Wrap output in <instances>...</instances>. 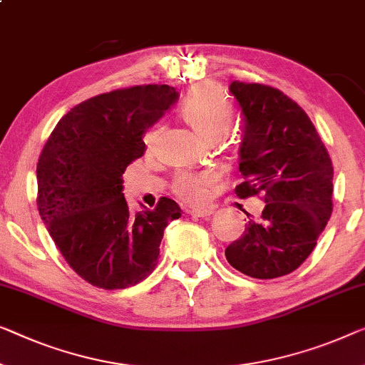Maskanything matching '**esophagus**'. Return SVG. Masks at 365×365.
I'll return each instance as SVG.
<instances>
[{"mask_svg":"<svg viewBox=\"0 0 365 365\" xmlns=\"http://www.w3.org/2000/svg\"><path fill=\"white\" fill-rule=\"evenodd\" d=\"M188 213L192 215V216H197V217H208V216L213 215V210H210V208H205V210H190Z\"/></svg>","mask_w":365,"mask_h":365,"instance_id":"34e87169","label":"esophagus"}]
</instances>
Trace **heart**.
<instances>
[{"label": "heart", "mask_w": 365, "mask_h": 365, "mask_svg": "<svg viewBox=\"0 0 365 365\" xmlns=\"http://www.w3.org/2000/svg\"><path fill=\"white\" fill-rule=\"evenodd\" d=\"M182 116L200 135L206 139L220 138L232 123V106L222 90L215 83H201L190 90L180 105ZM150 143V135H148ZM216 182V173L180 172L173 182V192L187 203L200 205L208 198L210 187Z\"/></svg>", "instance_id": "1"}]
</instances>
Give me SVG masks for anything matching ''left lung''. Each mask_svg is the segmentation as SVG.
<instances>
[{
    "label": "left lung",
    "mask_w": 365,
    "mask_h": 365,
    "mask_svg": "<svg viewBox=\"0 0 365 365\" xmlns=\"http://www.w3.org/2000/svg\"><path fill=\"white\" fill-rule=\"evenodd\" d=\"M242 113L239 198L264 195L260 220L226 247L236 270L275 279L300 267L333 213V164L312 119L280 90L232 81ZM249 216V215H247Z\"/></svg>",
    "instance_id": "8db88e82"
}]
</instances>
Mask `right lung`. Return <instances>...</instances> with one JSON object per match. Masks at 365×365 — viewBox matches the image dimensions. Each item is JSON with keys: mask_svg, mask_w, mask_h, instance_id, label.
Instances as JSON below:
<instances>
[{"mask_svg": "<svg viewBox=\"0 0 365 365\" xmlns=\"http://www.w3.org/2000/svg\"><path fill=\"white\" fill-rule=\"evenodd\" d=\"M177 98L168 85L93 96L65 114L41 152L39 215L70 267L98 288L144 280L157 265L167 225L182 216L165 197L134 215L123 195V173L145 152V130Z\"/></svg>", "mask_w": 365, "mask_h": 365, "instance_id": "1", "label": "right lung"}]
</instances>
